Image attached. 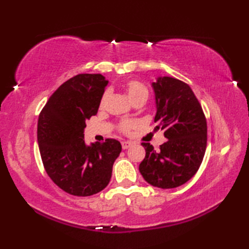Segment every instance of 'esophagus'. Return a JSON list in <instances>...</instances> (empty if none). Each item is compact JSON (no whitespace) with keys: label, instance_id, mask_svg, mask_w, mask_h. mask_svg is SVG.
<instances>
[{"label":"esophagus","instance_id":"34e87169","mask_svg":"<svg viewBox=\"0 0 249 249\" xmlns=\"http://www.w3.org/2000/svg\"><path fill=\"white\" fill-rule=\"evenodd\" d=\"M134 143L131 141H123V142H122V147H123L124 150H126V149H128V147H130Z\"/></svg>","mask_w":249,"mask_h":249}]
</instances>
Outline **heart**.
<instances>
[{
    "instance_id": "heart-1",
    "label": "heart",
    "mask_w": 249,
    "mask_h": 249,
    "mask_svg": "<svg viewBox=\"0 0 249 249\" xmlns=\"http://www.w3.org/2000/svg\"><path fill=\"white\" fill-rule=\"evenodd\" d=\"M124 87H125L126 92H127L128 96L131 100H134V99L141 97V96H144V95H146V96H147V94H149V91H147L146 87L144 86L143 83H141L138 80H128L127 82L125 83ZM105 98H106V94L103 96L102 103L104 102ZM133 126H134L133 121L125 120V121H122L121 123L119 124V128H120L122 133L127 134V133H129V130L131 129Z\"/></svg>"
}]
</instances>
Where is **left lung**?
Wrapping results in <instances>:
<instances>
[{
    "label": "left lung",
    "instance_id": "1",
    "mask_svg": "<svg viewBox=\"0 0 249 249\" xmlns=\"http://www.w3.org/2000/svg\"><path fill=\"white\" fill-rule=\"evenodd\" d=\"M152 86L156 99V129L163 130L168 140L160 151L142 142L145 157L139 170L153 186L174 188L189 181L203 160L208 140L206 119L187 83L172 77H160Z\"/></svg>",
    "mask_w": 249,
    "mask_h": 249
}]
</instances>
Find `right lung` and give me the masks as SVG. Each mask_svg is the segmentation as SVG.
<instances>
[{"label":"right lung","instance_id":"right-lung-1","mask_svg":"<svg viewBox=\"0 0 249 249\" xmlns=\"http://www.w3.org/2000/svg\"><path fill=\"white\" fill-rule=\"evenodd\" d=\"M107 84L100 73H79L51 95L39 113L37 141L45 170L72 196L87 197L107 186L122 151L115 139L84 143L86 122L96 115Z\"/></svg>","mask_w":249,"mask_h":249}]
</instances>
